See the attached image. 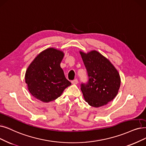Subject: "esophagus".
Segmentation results:
<instances>
[{"mask_svg": "<svg viewBox=\"0 0 146 146\" xmlns=\"http://www.w3.org/2000/svg\"><path fill=\"white\" fill-rule=\"evenodd\" d=\"M78 80L77 79H75V80H72V81H71V83L73 84H78Z\"/></svg>", "mask_w": 146, "mask_h": 146, "instance_id": "obj_1", "label": "esophagus"}]
</instances>
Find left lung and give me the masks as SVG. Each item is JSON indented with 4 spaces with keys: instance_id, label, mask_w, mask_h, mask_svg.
Masks as SVG:
<instances>
[{
    "instance_id": "1",
    "label": "left lung",
    "mask_w": 146,
    "mask_h": 146,
    "mask_svg": "<svg viewBox=\"0 0 146 146\" xmlns=\"http://www.w3.org/2000/svg\"><path fill=\"white\" fill-rule=\"evenodd\" d=\"M80 53L89 77L86 84H81L84 100L93 107L106 106L117 95L120 75L110 60L97 51Z\"/></svg>"
}]
</instances>
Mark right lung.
<instances>
[{"instance_id": "1", "label": "right lung", "mask_w": 146, "mask_h": 146, "mask_svg": "<svg viewBox=\"0 0 146 146\" xmlns=\"http://www.w3.org/2000/svg\"><path fill=\"white\" fill-rule=\"evenodd\" d=\"M63 56V51L49 48L40 53L27 68L26 83L37 100L44 102L54 101L71 84L60 67Z\"/></svg>"}]
</instances>
